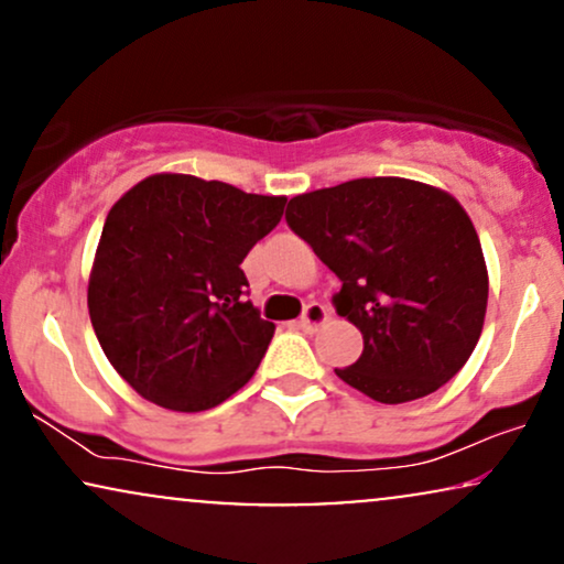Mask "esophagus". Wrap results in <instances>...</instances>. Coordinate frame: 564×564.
I'll return each mask as SVG.
<instances>
[{
  "mask_svg": "<svg viewBox=\"0 0 564 564\" xmlns=\"http://www.w3.org/2000/svg\"><path fill=\"white\" fill-rule=\"evenodd\" d=\"M326 321H328V310L323 307L321 302H310L307 307H304L300 326L304 328V332H315V328H318L321 323H326Z\"/></svg>",
  "mask_w": 564,
  "mask_h": 564,
  "instance_id": "1",
  "label": "esophagus"
}]
</instances>
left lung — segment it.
Here are the masks:
<instances>
[{
  "label": "left lung",
  "mask_w": 564,
  "mask_h": 564,
  "mask_svg": "<svg viewBox=\"0 0 564 564\" xmlns=\"http://www.w3.org/2000/svg\"><path fill=\"white\" fill-rule=\"evenodd\" d=\"M286 223L339 278L336 313L364 334V355L336 377L394 405L462 371L482 334L488 268L451 193L360 177L294 196Z\"/></svg>",
  "instance_id": "obj_1"
}]
</instances>
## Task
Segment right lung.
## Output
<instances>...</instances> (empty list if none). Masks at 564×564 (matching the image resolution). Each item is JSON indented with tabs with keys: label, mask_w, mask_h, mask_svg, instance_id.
<instances>
[{
	"label": "right lung",
	"mask_w": 564,
	"mask_h": 564,
	"mask_svg": "<svg viewBox=\"0 0 564 564\" xmlns=\"http://www.w3.org/2000/svg\"><path fill=\"white\" fill-rule=\"evenodd\" d=\"M286 196L161 172L108 212L89 273V321L140 398L209 411L254 377L275 326L246 300L241 262Z\"/></svg>",
	"instance_id": "add662e5"
}]
</instances>
